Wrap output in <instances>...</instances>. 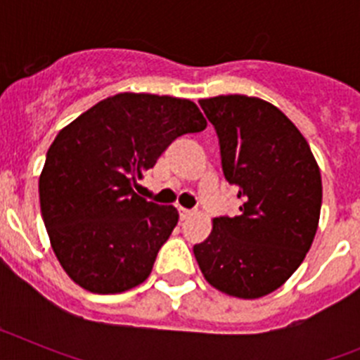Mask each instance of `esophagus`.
<instances>
[{"instance_id":"34e87169","label":"esophagus","mask_w":360,"mask_h":360,"mask_svg":"<svg viewBox=\"0 0 360 360\" xmlns=\"http://www.w3.org/2000/svg\"><path fill=\"white\" fill-rule=\"evenodd\" d=\"M178 212H180V219H187L189 216H193V211H191V209L180 207V209H178Z\"/></svg>"}]
</instances>
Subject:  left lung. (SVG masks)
I'll return each mask as SVG.
<instances>
[{"mask_svg":"<svg viewBox=\"0 0 360 360\" xmlns=\"http://www.w3.org/2000/svg\"><path fill=\"white\" fill-rule=\"evenodd\" d=\"M219 141L225 180L240 214L212 219L193 247L209 285L240 299L278 290L310 250L319 225L323 184L307 139L263 98L219 95L200 101Z\"/></svg>","mask_w":360,"mask_h":360,"instance_id":"8db88e82","label":"left lung"}]
</instances>
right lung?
<instances>
[{"label":"right lung","mask_w":360,"mask_h":360,"mask_svg":"<svg viewBox=\"0 0 360 360\" xmlns=\"http://www.w3.org/2000/svg\"><path fill=\"white\" fill-rule=\"evenodd\" d=\"M205 128L193 101L117 94L57 133L39 176L41 214L79 287L119 294L148 279L178 211L133 189L174 139Z\"/></svg>","instance_id":"obj_1"}]
</instances>
